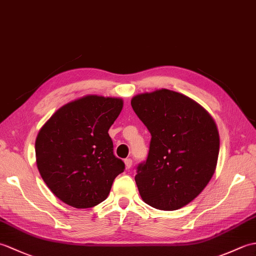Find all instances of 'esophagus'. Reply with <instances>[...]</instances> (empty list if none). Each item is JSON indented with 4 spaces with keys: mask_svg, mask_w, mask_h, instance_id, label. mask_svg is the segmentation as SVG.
<instances>
[{
    "mask_svg": "<svg viewBox=\"0 0 256 256\" xmlns=\"http://www.w3.org/2000/svg\"><path fill=\"white\" fill-rule=\"evenodd\" d=\"M124 162H125V167H126L128 170V168L132 167V160L131 158H126L124 160Z\"/></svg>",
    "mask_w": 256,
    "mask_h": 256,
    "instance_id": "34e87169",
    "label": "esophagus"
}]
</instances>
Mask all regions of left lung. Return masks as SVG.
Returning a JSON list of instances; mask_svg holds the SVG:
<instances>
[{
	"label": "left lung",
	"instance_id": "left-lung-1",
	"mask_svg": "<svg viewBox=\"0 0 256 256\" xmlns=\"http://www.w3.org/2000/svg\"><path fill=\"white\" fill-rule=\"evenodd\" d=\"M131 104L152 135L148 160L135 176L140 197L156 209H180L214 174L220 148L214 120L199 103L168 89L135 96Z\"/></svg>",
	"mask_w": 256,
	"mask_h": 256
}]
</instances>
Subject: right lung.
Masks as SVG:
<instances>
[{
	"label": "right lung",
	"instance_id": "obj_1",
	"mask_svg": "<svg viewBox=\"0 0 256 256\" xmlns=\"http://www.w3.org/2000/svg\"><path fill=\"white\" fill-rule=\"evenodd\" d=\"M122 108L120 98L90 94L62 106L42 125L35 142L37 168L62 202L86 209L108 198L125 168L108 133Z\"/></svg>",
	"mask_w": 256,
	"mask_h": 256
}]
</instances>
